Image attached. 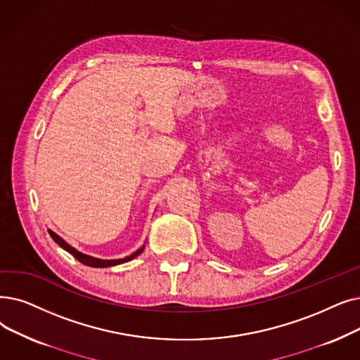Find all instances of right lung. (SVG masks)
<instances>
[{
	"label": "right lung",
	"mask_w": 360,
	"mask_h": 360,
	"mask_svg": "<svg viewBox=\"0 0 360 360\" xmlns=\"http://www.w3.org/2000/svg\"><path fill=\"white\" fill-rule=\"evenodd\" d=\"M49 232H50L51 238H53L61 248H65L66 252H69L76 260H79L81 263L86 264V266H91V268H108V266H115V264H120V263H124V262H129V260H132L134 257H136L138 255H141L143 250H144V247H141L139 250H136L135 253H132L131 256L124 257V259H117V260H101V259H96V257H91V256H86V255L79 253V252H77V250H75L73 247H70L65 240H61V238L57 236V233H54V232L50 231V229H49Z\"/></svg>",
	"instance_id": "add662e5"
}]
</instances>
